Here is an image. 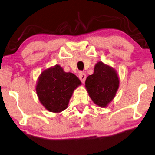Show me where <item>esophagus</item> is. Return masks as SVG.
I'll list each match as a JSON object with an SVG mask.
<instances>
[{"instance_id":"esophagus-1","label":"esophagus","mask_w":155,"mask_h":155,"mask_svg":"<svg viewBox=\"0 0 155 155\" xmlns=\"http://www.w3.org/2000/svg\"><path fill=\"white\" fill-rule=\"evenodd\" d=\"M78 78H79L81 81L84 84V83L85 82V80H86V74H84V72H80L79 74H78Z\"/></svg>"}]
</instances>
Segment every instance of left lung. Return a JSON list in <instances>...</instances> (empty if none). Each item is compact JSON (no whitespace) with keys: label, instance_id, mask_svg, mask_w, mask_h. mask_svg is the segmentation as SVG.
I'll list each match as a JSON object with an SVG mask.
<instances>
[{"label":"left lung","instance_id":"left-lung-1","mask_svg":"<svg viewBox=\"0 0 155 155\" xmlns=\"http://www.w3.org/2000/svg\"><path fill=\"white\" fill-rule=\"evenodd\" d=\"M86 88L89 97L100 107H106L114 98L119 86L117 71L101 61L94 67V72L86 80Z\"/></svg>","mask_w":155,"mask_h":155}]
</instances>
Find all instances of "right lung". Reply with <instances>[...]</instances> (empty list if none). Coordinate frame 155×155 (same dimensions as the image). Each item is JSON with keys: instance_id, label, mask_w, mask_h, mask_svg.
<instances>
[{"instance_id": "1", "label": "right lung", "mask_w": 155, "mask_h": 155, "mask_svg": "<svg viewBox=\"0 0 155 155\" xmlns=\"http://www.w3.org/2000/svg\"><path fill=\"white\" fill-rule=\"evenodd\" d=\"M81 85L77 76L65 72L56 64L41 73L36 91L39 101L48 111L60 113L67 108L74 91Z\"/></svg>"}]
</instances>
